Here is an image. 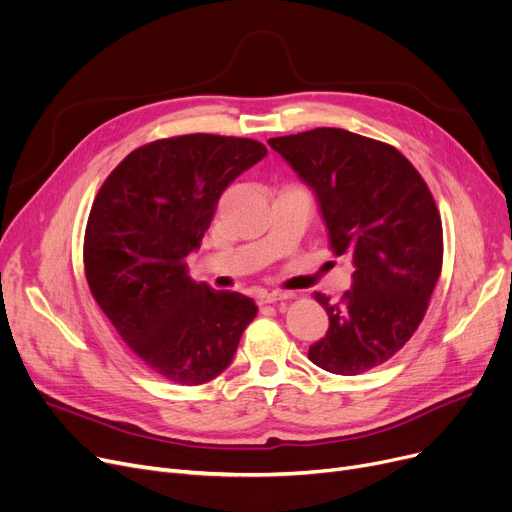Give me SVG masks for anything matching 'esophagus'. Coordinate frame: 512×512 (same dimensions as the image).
Segmentation results:
<instances>
[{"label": "esophagus", "instance_id": "esophagus-1", "mask_svg": "<svg viewBox=\"0 0 512 512\" xmlns=\"http://www.w3.org/2000/svg\"><path fill=\"white\" fill-rule=\"evenodd\" d=\"M284 299H288V294H284V292H259L257 305H270V303H278Z\"/></svg>", "mask_w": 512, "mask_h": 512}]
</instances>
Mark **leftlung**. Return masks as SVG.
<instances>
[{
	"label": "left lung",
	"instance_id": "8db88e82",
	"mask_svg": "<svg viewBox=\"0 0 512 512\" xmlns=\"http://www.w3.org/2000/svg\"><path fill=\"white\" fill-rule=\"evenodd\" d=\"M267 143L313 188L332 251L355 263L338 303L313 294L330 328L309 359L336 375L386 363L417 332L442 272V220L425 180L392 145L342 128Z\"/></svg>",
	"mask_w": 512,
	"mask_h": 512
}]
</instances>
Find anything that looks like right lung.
<instances>
[{
	"label": "right lung",
	"instance_id": "add662e5",
	"mask_svg": "<svg viewBox=\"0 0 512 512\" xmlns=\"http://www.w3.org/2000/svg\"><path fill=\"white\" fill-rule=\"evenodd\" d=\"M267 155L253 139L182 134L128 153L105 178L85 232L93 299L134 357L180 386L232 363L253 299L211 290L186 270L228 184Z\"/></svg>",
	"mask_w": 512,
	"mask_h": 512
}]
</instances>
